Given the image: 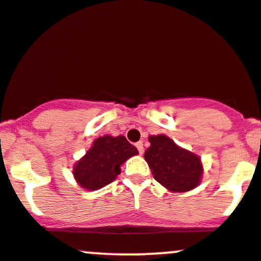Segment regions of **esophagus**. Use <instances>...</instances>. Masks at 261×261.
<instances>
[{
	"instance_id": "34e87169",
	"label": "esophagus",
	"mask_w": 261,
	"mask_h": 261,
	"mask_svg": "<svg viewBox=\"0 0 261 261\" xmlns=\"http://www.w3.org/2000/svg\"><path fill=\"white\" fill-rule=\"evenodd\" d=\"M136 147H138L140 155H142V152H144V146H142V142H141V141L136 142Z\"/></svg>"
}]
</instances>
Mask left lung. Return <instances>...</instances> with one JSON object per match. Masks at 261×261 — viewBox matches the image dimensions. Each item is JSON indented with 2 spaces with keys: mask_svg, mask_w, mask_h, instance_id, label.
Listing matches in <instances>:
<instances>
[{
  "mask_svg": "<svg viewBox=\"0 0 261 261\" xmlns=\"http://www.w3.org/2000/svg\"><path fill=\"white\" fill-rule=\"evenodd\" d=\"M149 141L151 146L145 151V160L153 179L176 193L189 191L199 185L202 166L196 155L181 149L165 135L150 136Z\"/></svg>",
  "mask_w": 261,
  "mask_h": 261,
  "instance_id": "1",
  "label": "left lung"
}]
</instances>
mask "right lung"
Here are the masks:
<instances>
[{
    "instance_id": "1",
    "label": "right lung",
    "mask_w": 261,
    "mask_h": 261,
    "mask_svg": "<svg viewBox=\"0 0 261 261\" xmlns=\"http://www.w3.org/2000/svg\"><path fill=\"white\" fill-rule=\"evenodd\" d=\"M139 151L125 136H102L76 164L73 176L87 190H97L112 182L120 174V166Z\"/></svg>"
}]
</instances>
